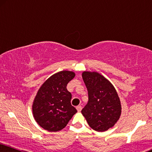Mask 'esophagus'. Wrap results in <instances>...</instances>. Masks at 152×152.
<instances>
[{
  "instance_id": "obj_1",
  "label": "esophagus",
  "mask_w": 152,
  "mask_h": 152,
  "mask_svg": "<svg viewBox=\"0 0 152 152\" xmlns=\"http://www.w3.org/2000/svg\"><path fill=\"white\" fill-rule=\"evenodd\" d=\"M82 106H81V105L77 106V110L78 112H80L81 110H82Z\"/></svg>"
}]
</instances>
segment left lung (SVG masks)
Instances as JSON below:
<instances>
[{"mask_svg":"<svg viewBox=\"0 0 152 152\" xmlns=\"http://www.w3.org/2000/svg\"><path fill=\"white\" fill-rule=\"evenodd\" d=\"M82 78L87 88L88 101L82 110L89 126L98 132L113 126L121 115L119 96L112 84L96 72H84Z\"/></svg>","mask_w":152,"mask_h":152,"instance_id":"left-lung-1","label":"left lung"}]
</instances>
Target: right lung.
I'll use <instances>...</instances> for the list:
<instances>
[{"instance_id": "obj_1", "label": "right lung", "mask_w": 152, "mask_h": 152, "mask_svg": "<svg viewBox=\"0 0 152 152\" xmlns=\"http://www.w3.org/2000/svg\"><path fill=\"white\" fill-rule=\"evenodd\" d=\"M75 73L64 70L53 75L37 91L33 104L35 121L43 129L56 132L64 129L77 110L71 105L72 94L67 84Z\"/></svg>"}]
</instances>
